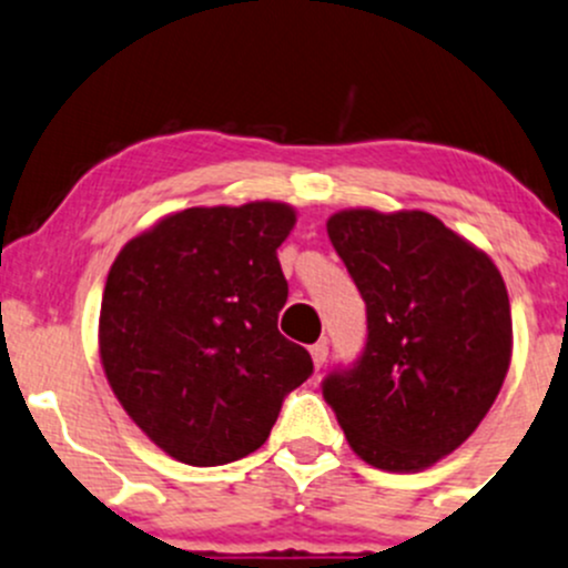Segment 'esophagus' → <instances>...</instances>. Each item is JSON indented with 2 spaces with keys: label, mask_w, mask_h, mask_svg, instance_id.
I'll use <instances>...</instances> for the list:
<instances>
[{
  "label": "esophagus",
  "mask_w": 568,
  "mask_h": 568,
  "mask_svg": "<svg viewBox=\"0 0 568 568\" xmlns=\"http://www.w3.org/2000/svg\"><path fill=\"white\" fill-rule=\"evenodd\" d=\"M310 354H313L315 369H321L326 364V356H329V343H326V339H318V343H315L313 348H310Z\"/></svg>",
  "instance_id": "34e87169"
}]
</instances>
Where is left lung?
Instances as JSON below:
<instances>
[{"mask_svg": "<svg viewBox=\"0 0 568 568\" xmlns=\"http://www.w3.org/2000/svg\"><path fill=\"white\" fill-rule=\"evenodd\" d=\"M326 231L367 304V343L354 367L326 375L324 399L364 463L429 468L479 427L509 373L504 277L419 209H345Z\"/></svg>", "mask_w": 568, "mask_h": 568, "instance_id": "left-lung-1", "label": "left lung"}]
</instances>
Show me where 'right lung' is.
<instances>
[{
    "label": "right lung",
    "mask_w": 568,
    "mask_h": 568,
    "mask_svg": "<svg viewBox=\"0 0 568 568\" xmlns=\"http://www.w3.org/2000/svg\"><path fill=\"white\" fill-rule=\"evenodd\" d=\"M294 206H193L119 250L100 304V362L113 394L165 455L225 465L261 449L285 394L313 375L277 315V247Z\"/></svg>",
    "instance_id": "right-lung-1"
}]
</instances>
